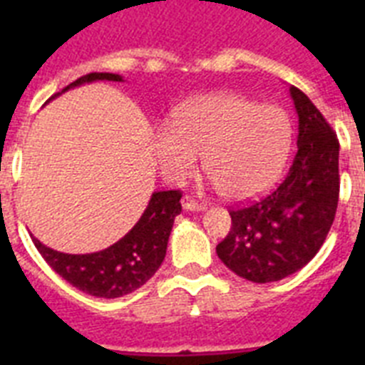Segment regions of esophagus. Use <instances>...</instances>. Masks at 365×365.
Returning a JSON list of instances; mask_svg holds the SVG:
<instances>
[{"label": "esophagus", "mask_w": 365, "mask_h": 365, "mask_svg": "<svg viewBox=\"0 0 365 365\" xmlns=\"http://www.w3.org/2000/svg\"><path fill=\"white\" fill-rule=\"evenodd\" d=\"M180 202H182V210L185 212H201L202 210V205H199L197 201H193L190 195H185Z\"/></svg>", "instance_id": "34e87169"}]
</instances>
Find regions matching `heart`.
Segmentation results:
<instances>
[{
  "label": "heart",
  "mask_w": 365,
  "mask_h": 365,
  "mask_svg": "<svg viewBox=\"0 0 365 365\" xmlns=\"http://www.w3.org/2000/svg\"><path fill=\"white\" fill-rule=\"evenodd\" d=\"M292 128L285 111L257 106L234 93H212L186 100L173 113V125L153 133L160 172L180 182L197 172L228 201H250L270 188L291 150Z\"/></svg>",
  "instance_id": "heart-1"
}]
</instances>
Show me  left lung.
<instances>
[{
	"label": "left lung",
	"mask_w": 365,
	"mask_h": 365,
	"mask_svg": "<svg viewBox=\"0 0 365 365\" xmlns=\"http://www.w3.org/2000/svg\"><path fill=\"white\" fill-rule=\"evenodd\" d=\"M289 91L298 113L292 166L265 199L230 210L232 228L215 248L232 272L254 283L279 282L307 265L336 214L338 138L305 93Z\"/></svg>",
	"instance_id": "left-lung-1"
}]
</instances>
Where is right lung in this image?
<instances>
[{
	"label": "right lung",
	"mask_w": 365,
	"mask_h": 365,
	"mask_svg": "<svg viewBox=\"0 0 365 365\" xmlns=\"http://www.w3.org/2000/svg\"><path fill=\"white\" fill-rule=\"evenodd\" d=\"M96 80L122 82V76L113 73H89L69 83L62 93ZM180 197L179 190L151 193L150 202L137 225L122 240L100 252L63 254L45 247L34 235L32 241L51 269L78 291L96 298H120L140 289L164 261L173 221L180 214Z\"/></svg>",
	"instance_id": "add662e5"
}]
</instances>
